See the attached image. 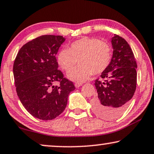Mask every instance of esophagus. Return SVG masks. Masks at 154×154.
Segmentation results:
<instances>
[{"mask_svg":"<svg viewBox=\"0 0 154 154\" xmlns=\"http://www.w3.org/2000/svg\"><path fill=\"white\" fill-rule=\"evenodd\" d=\"M75 87H76V88H79V86H82V83H75Z\"/></svg>","mask_w":154,"mask_h":154,"instance_id":"obj_1","label":"esophagus"}]
</instances>
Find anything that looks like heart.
I'll list each match as a JSON object with an SVG mask.
<instances>
[{
	"label": "heart",
	"mask_w": 154,
	"mask_h": 154,
	"mask_svg": "<svg viewBox=\"0 0 154 154\" xmlns=\"http://www.w3.org/2000/svg\"><path fill=\"white\" fill-rule=\"evenodd\" d=\"M112 58V48L109 43L93 38H83L71 43L68 49H62L56 56L60 68L70 72L76 66H80L68 74V79L82 82L88 79L92 73L99 75L109 66Z\"/></svg>",
	"instance_id": "obj_1"
}]
</instances>
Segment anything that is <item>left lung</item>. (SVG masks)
<instances>
[{
    "instance_id": "left-lung-1",
    "label": "left lung",
    "mask_w": 154,
    "mask_h": 154,
    "mask_svg": "<svg viewBox=\"0 0 154 154\" xmlns=\"http://www.w3.org/2000/svg\"><path fill=\"white\" fill-rule=\"evenodd\" d=\"M113 55L102 80L95 81L98 96L92 102L94 113L106 120L118 118L133 98L137 84V68L133 52L119 35L112 38Z\"/></svg>"
}]
</instances>
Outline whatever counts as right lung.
Listing matches in <instances>:
<instances>
[{
    "mask_svg": "<svg viewBox=\"0 0 154 154\" xmlns=\"http://www.w3.org/2000/svg\"><path fill=\"white\" fill-rule=\"evenodd\" d=\"M66 38L45 35L20 49L13 66L16 91L25 109L41 120H51L66 109L68 98L75 89L71 81L58 70L56 58ZM59 81V86L53 85Z\"/></svg>",
    "mask_w": 154,
    "mask_h": 154,
    "instance_id": "right-lung-1",
    "label": "right lung"
}]
</instances>
